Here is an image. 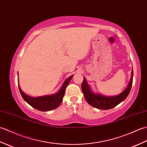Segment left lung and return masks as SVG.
<instances>
[{"label":"left lung","instance_id":"obj_1","mask_svg":"<svg viewBox=\"0 0 147 147\" xmlns=\"http://www.w3.org/2000/svg\"><path fill=\"white\" fill-rule=\"evenodd\" d=\"M133 78V70L131 71V75L126 88L119 94L115 96H105L100 93L93 92L91 87L87 83L85 78H83L82 90L84 96L88 104L98 109L108 110L119 104L128 96L131 88Z\"/></svg>","mask_w":147,"mask_h":147}]
</instances>
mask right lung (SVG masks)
Wrapping results in <instances>:
<instances>
[{"label":"right lung","mask_w":147,"mask_h":147,"mask_svg":"<svg viewBox=\"0 0 147 147\" xmlns=\"http://www.w3.org/2000/svg\"><path fill=\"white\" fill-rule=\"evenodd\" d=\"M73 75L70 76L65 80L64 83L62 84L61 88L59 89V91L54 93V94L43 95L40 96H36V97H33L30 96L24 93L21 89L20 85L19 89L22 97L25 100L28 104L30 105L32 107L35 108L37 110L40 111H49L53 109L57 108L63 99V96L65 93V90L68 85L69 83L70 82Z\"/></svg>","instance_id":"1"}]
</instances>
